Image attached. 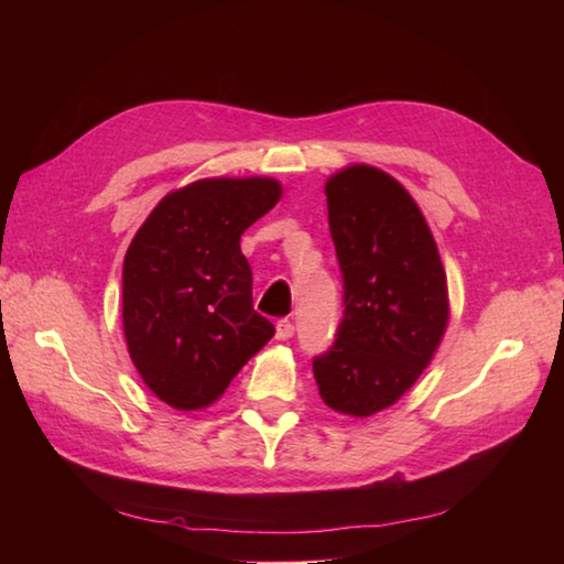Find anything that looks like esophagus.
I'll list each match as a JSON object with an SVG mask.
<instances>
[{
    "instance_id": "1",
    "label": "esophagus",
    "mask_w": 564,
    "mask_h": 564,
    "mask_svg": "<svg viewBox=\"0 0 564 564\" xmlns=\"http://www.w3.org/2000/svg\"><path fill=\"white\" fill-rule=\"evenodd\" d=\"M293 321L291 318H281L279 323H275V338L279 340H289L293 338Z\"/></svg>"
}]
</instances>
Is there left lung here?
<instances>
[{
  "label": "left lung",
  "mask_w": 564,
  "mask_h": 564,
  "mask_svg": "<svg viewBox=\"0 0 564 564\" xmlns=\"http://www.w3.org/2000/svg\"><path fill=\"white\" fill-rule=\"evenodd\" d=\"M326 198L346 308L313 376L328 408L368 417L393 405L441 346L451 316L445 269L413 196L386 171L343 169Z\"/></svg>",
  "instance_id": "1"
}]
</instances>
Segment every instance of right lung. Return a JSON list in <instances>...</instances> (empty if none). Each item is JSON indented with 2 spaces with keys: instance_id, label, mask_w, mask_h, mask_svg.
I'll return each mask as SVG.
<instances>
[{
  "instance_id": "1",
  "label": "right lung",
  "mask_w": 564,
  "mask_h": 564,
  "mask_svg": "<svg viewBox=\"0 0 564 564\" xmlns=\"http://www.w3.org/2000/svg\"><path fill=\"white\" fill-rule=\"evenodd\" d=\"M275 178H202L171 191L123 259V336L154 395L198 410L273 338L253 311L241 234L279 204Z\"/></svg>"
}]
</instances>
